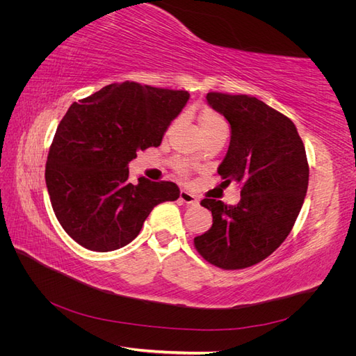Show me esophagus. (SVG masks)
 I'll use <instances>...</instances> for the list:
<instances>
[{
	"mask_svg": "<svg viewBox=\"0 0 356 356\" xmlns=\"http://www.w3.org/2000/svg\"><path fill=\"white\" fill-rule=\"evenodd\" d=\"M179 200H181L182 203H186V204H196V203L199 202L195 195H191V193H188V191H186V190H181V193H179Z\"/></svg>",
	"mask_w": 356,
	"mask_h": 356,
	"instance_id": "obj_1",
	"label": "esophagus"
}]
</instances>
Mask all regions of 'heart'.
Returning <instances> with one entry per match:
<instances>
[{
  "label": "heart",
  "mask_w": 356,
  "mask_h": 356,
  "mask_svg": "<svg viewBox=\"0 0 356 356\" xmlns=\"http://www.w3.org/2000/svg\"><path fill=\"white\" fill-rule=\"evenodd\" d=\"M199 124H200V129H202L204 138L209 135H213V134L224 132L229 129L225 118L218 111L209 108V106H204V108L199 113ZM174 169L181 177H188L191 165L184 159H177L174 161Z\"/></svg>",
  "instance_id": "heart-1"
}]
</instances>
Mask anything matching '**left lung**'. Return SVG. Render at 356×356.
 <instances>
[{
	"instance_id": "left-lung-1",
	"label": "left lung",
	"mask_w": 356,
	"mask_h": 356,
	"mask_svg": "<svg viewBox=\"0 0 356 356\" xmlns=\"http://www.w3.org/2000/svg\"><path fill=\"white\" fill-rule=\"evenodd\" d=\"M213 110L227 118L230 145L218 174L224 184L238 181L241 202L203 199L212 227L195 238L197 252L224 270L263 261L293 230L309 184V163L294 123L248 95L209 92Z\"/></svg>"
}]
</instances>
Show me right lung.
<instances>
[{
	"label": "right lung",
	"instance_id": "right-lung-1",
	"mask_svg": "<svg viewBox=\"0 0 356 356\" xmlns=\"http://www.w3.org/2000/svg\"><path fill=\"white\" fill-rule=\"evenodd\" d=\"M190 98L123 81L74 102L53 138L46 184L62 229L86 250L114 251L132 242L156 204L177 200L170 181H129V161L159 147Z\"/></svg>",
	"mask_w": 356,
	"mask_h": 356
}]
</instances>
